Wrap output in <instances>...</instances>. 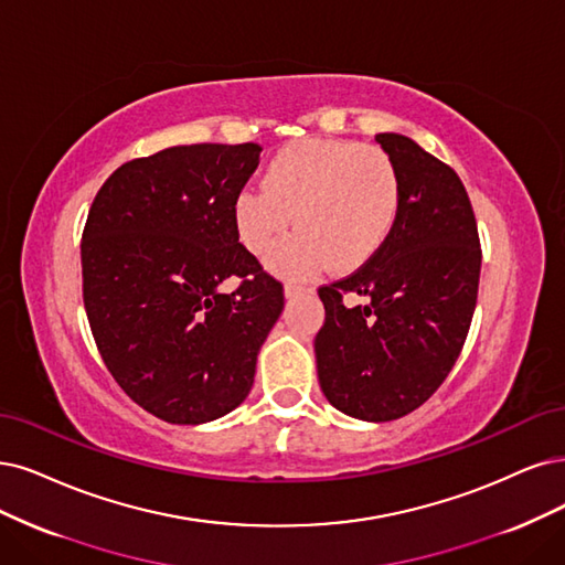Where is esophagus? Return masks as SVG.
<instances>
[{"label": "esophagus", "mask_w": 565, "mask_h": 565, "mask_svg": "<svg viewBox=\"0 0 565 565\" xmlns=\"http://www.w3.org/2000/svg\"><path fill=\"white\" fill-rule=\"evenodd\" d=\"M302 294H311L309 286H300V284H286L284 286V296L290 300V298H298Z\"/></svg>", "instance_id": "1"}]
</instances>
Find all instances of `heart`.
Returning a JSON list of instances; mask_svg holds the SVG:
<instances>
[{"mask_svg": "<svg viewBox=\"0 0 565 565\" xmlns=\"http://www.w3.org/2000/svg\"><path fill=\"white\" fill-rule=\"evenodd\" d=\"M265 188H242L233 202L239 242L279 277L302 279L328 263L351 269L377 254L401 212V174L382 146L302 139L269 160Z\"/></svg>", "mask_w": 565, "mask_h": 565, "instance_id": "heart-1", "label": "heart"}]
</instances>
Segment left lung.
<instances>
[{
  "mask_svg": "<svg viewBox=\"0 0 565 565\" xmlns=\"http://www.w3.org/2000/svg\"><path fill=\"white\" fill-rule=\"evenodd\" d=\"M377 143L401 174V212L386 242L351 277L319 288L315 340L328 403L361 422H393L424 405L451 372L477 305L472 204L458 174L405 135ZM364 298L361 306L349 299Z\"/></svg>",
  "mask_w": 565,
  "mask_h": 565,
  "instance_id": "left-lung-1",
  "label": "left lung"
}]
</instances>
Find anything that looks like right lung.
<instances>
[{
    "label": "right lung",
    "mask_w": 565,
    "mask_h": 565,
    "mask_svg": "<svg viewBox=\"0 0 565 565\" xmlns=\"http://www.w3.org/2000/svg\"><path fill=\"white\" fill-rule=\"evenodd\" d=\"M258 143L170 146L120 164L83 230V305L118 386L167 424L239 407L284 309L281 284L239 244L233 202ZM237 276L227 295L220 286Z\"/></svg>",
    "instance_id": "add662e5"
}]
</instances>
